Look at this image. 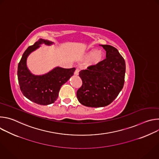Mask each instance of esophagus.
<instances>
[{
	"mask_svg": "<svg viewBox=\"0 0 159 159\" xmlns=\"http://www.w3.org/2000/svg\"><path fill=\"white\" fill-rule=\"evenodd\" d=\"M79 69H76L75 71V72H74V74H75V75H79Z\"/></svg>",
	"mask_w": 159,
	"mask_h": 159,
	"instance_id": "obj_1",
	"label": "esophagus"
}]
</instances>
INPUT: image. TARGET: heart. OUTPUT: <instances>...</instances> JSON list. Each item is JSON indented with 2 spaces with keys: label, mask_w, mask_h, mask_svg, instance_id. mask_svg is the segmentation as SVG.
I'll use <instances>...</instances> for the list:
<instances>
[{
  "label": "heart",
  "mask_w": 159,
  "mask_h": 159,
  "mask_svg": "<svg viewBox=\"0 0 159 159\" xmlns=\"http://www.w3.org/2000/svg\"><path fill=\"white\" fill-rule=\"evenodd\" d=\"M104 57V54L101 51H97L95 49H91L87 51L84 56V59H88V65H95L101 62Z\"/></svg>",
  "instance_id": "heart-1"
}]
</instances>
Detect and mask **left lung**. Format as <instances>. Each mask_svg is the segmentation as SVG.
I'll return each instance as SVG.
<instances>
[{
	"instance_id": "left-lung-1",
	"label": "left lung",
	"mask_w": 159,
	"mask_h": 159,
	"mask_svg": "<svg viewBox=\"0 0 159 159\" xmlns=\"http://www.w3.org/2000/svg\"><path fill=\"white\" fill-rule=\"evenodd\" d=\"M106 58L79 72L82 86L77 92V99L87 107H104L118 96L125 82V61L118 50L111 45H101Z\"/></svg>"
}]
</instances>
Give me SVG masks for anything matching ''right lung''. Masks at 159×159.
<instances>
[{
  "label": "right lung",
  "instance_id": "add662e5",
  "mask_svg": "<svg viewBox=\"0 0 159 159\" xmlns=\"http://www.w3.org/2000/svg\"><path fill=\"white\" fill-rule=\"evenodd\" d=\"M53 43L47 39H39L26 49L18 64L17 77L22 93L31 101L40 105L55 102L61 85L69 80L75 70V68L64 69L57 66L49 72L41 75L33 74L30 72L27 66L28 56L39 48L41 44L50 46Z\"/></svg>",
  "mask_w": 159,
  "mask_h": 159
}]
</instances>
